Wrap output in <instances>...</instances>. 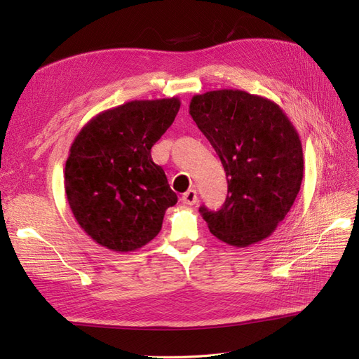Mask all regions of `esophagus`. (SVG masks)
<instances>
[{
    "mask_svg": "<svg viewBox=\"0 0 359 359\" xmlns=\"http://www.w3.org/2000/svg\"><path fill=\"white\" fill-rule=\"evenodd\" d=\"M182 202L185 205H196L197 203V191L193 190V189L189 190V191H185L182 194Z\"/></svg>",
    "mask_w": 359,
    "mask_h": 359,
    "instance_id": "obj_1",
    "label": "esophagus"
}]
</instances>
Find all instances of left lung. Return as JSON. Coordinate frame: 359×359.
I'll return each mask as SVG.
<instances>
[{"instance_id":"8db88e82","label":"left lung","mask_w":359,"mask_h":359,"mask_svg":"<svg viewBox=\"0 0 359 359\" xmlns=\"http://www.w3.org/2000/svg\"><path fill=\"white\" fill-rule=\"evenodd\" d=\"M190 114L226 174L222 208L198 209L210 233L236 248L269 237L293 206L304 178L294 126L278 104L240 90L197 94Z\"/></svg>"}]
</instances>
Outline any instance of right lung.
<instances>
[{"label": "right lung", "mask_w": 359, "mask_h": 359, "mask_svg": "<svg viewBox=\"0 0 359 359\" xmlns=\"http://www.w3.org/2000/svg\"><path fill=\"white\" fill-rule=\"evenodd\" d=\"M180 106L177 97L135 100L97 114L76 135L65 190L75 219L98 245L121 253L142 248L178 202L151 147Z\"/></svg>", "instance_id": "1"}]
</instances>
